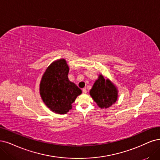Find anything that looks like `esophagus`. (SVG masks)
<instances>
[{"label":"esophagus","instance_id":"obj_1","mask_svg":"<svg viewBox=\"0 0 160 160\" xmlns=\"http://www.w3.org/2000/svg\"><path fill=\"white\" fill-rule=\"evenodd\" d=\"M82 93H87V90L86 89V88H83V89H82Z\"/></svg>","mask_w":160,"mask_h":160}]
</instances>
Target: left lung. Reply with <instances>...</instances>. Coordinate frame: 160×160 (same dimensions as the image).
I'll use <instances>...</instances> for the list:
<instances>
[{
	"instance_id": "obj_1",
	"label": "left lung",
	"mask_w": 160,
	"mask_h": 160,
	"mask_svg": "<svg viewBox=\"0 0 160 160\" xmlns=\"http://www.w3.org/2000/svg\"><path fill=\"white\" fill-rule=\"evenodd\" d=\"M90 95L99 108L108 109L117 102L118 89L109 78L100 74L90 91Z\"/></svg>"
}]
</instances>
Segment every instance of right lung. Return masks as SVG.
Segmentation results:
<instances>
[{
    "instance_id": "obj_1",
    "label": "right lung",
    "mask_w": 160,
    "mask_h": 160,
    "mask_svg": "<svg viewBox=\"0 0 160 160\" xmlns=\"http://www.w3.org/2000/svg\"><path fill=\"white\" fill-rule=\"evenodd\" d=\"M69 67L64 58L53 61L46 68L39 84V93L45 105L57 114H66L82 90L68 80Z\"/></svg>"
}]
</instances>
